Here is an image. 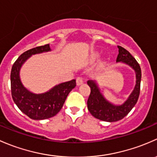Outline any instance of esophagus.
Here are the masks:
<instances>
[{
	"label": "esophagus",
	"mask_w": 157,
	"mask_h": 157,
	"mask_svg": "<svg viewBox=\"0 0 157 157\" xmlns=\"http://www.w3.org/2000/svg\"><path fill=\"white\" fill-rule=\"evenodd\" d=\"M82 84H83V79L81 78V77H78L76 78V85L79 86V85H82Z\"/></svg>",
	"instance_id": "obj_1"
}]
</instances>
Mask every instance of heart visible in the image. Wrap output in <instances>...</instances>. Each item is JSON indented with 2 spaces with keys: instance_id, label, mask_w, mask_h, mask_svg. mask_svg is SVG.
Listing matches in <instances>:
<instances>
[{
  "instance_id": "obj_1",
  "label": "heart",
  "mask_w": 157,
  "mask_h": 157,
  "mask_svg": "<svg viewBox=\"0 0 157 157\" xmlns=\"http://www.w3.org/2000/svg\"><path fill=\"white\" fill-rule=\"evenodd\" d=\"M98 57V54H94L93 55H92V58H93L94 59H97Z\"/></svg>"
}]
</instances>
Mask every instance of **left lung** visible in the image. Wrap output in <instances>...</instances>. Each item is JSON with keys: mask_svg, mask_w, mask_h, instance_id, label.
<instances>
[{"mask_svg": "<svg viewBox=\"0 0 157 157\" xmlns=\"http://www.w3.org/2000/svg\"><path fill=\"white\" fill-rule=\"evenodd\" d=\"M119 54L116 58V63H121L128 66L135 72V85L133 90L123 103L114 104L106 99L99 88L96 80H88L87 82L90 88V94L88 98V109L90 114L96 119L105 122H116L121 120L135 106L140 94L141 70L138 63L132 54L125 48L118 46Z\"/></svg>", "mask_w": 157, "mask_h": 157, "instance_id": "1", "label": "left lung"}]
</instances>
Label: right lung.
<instances>
[{
    "mask_svg": "<svg viewBox=\"0 0 157 157\" xmlns=\"http://www.w3.org/2000/svg\"><path fill=\"white\" fill-rule=\"evenodd\" d=\"M49 51H51L50 44L29 50L19 56L11 69L13 100L23 113L35 120L47 119L56 116L62 109L69 92L76 86V81L73 79L55 85L51 89L41 94L33 93L24 86L20 78V69L22 65L32 55Z\"/></svg>",
    "mask_w": 157,
    "mask_h": 157,
    "instance_id": "add662e5",
    "label": "right lung"
}]
</instances>
